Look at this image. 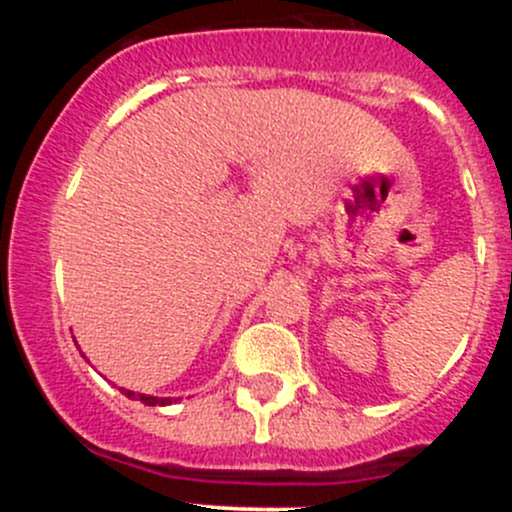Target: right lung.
Returning <instances> with one entry per match:
<instances>
[{"instance_id": "add662e5", "label": "right lung", "mask_w": 512, "mask_h": 512, "mask_svg": "<svg viewBox=\"0 0 512 512\" xmlns=\"http://www.w3.org/2000/svg\"><path fill=\"white\" fill-rule=\"evenodd\" d=\"M121 391L128 396V399H136V401H141V404H146V406H165V404H170V399H156V396L133 394V391H126V389H121Z\"/></svg>"}]
</instances>
